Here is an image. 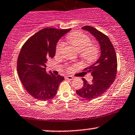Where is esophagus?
I'll return each instance as SVG.
<instances>
[{"instance_id": "obj_1", "label": "esophagus", "mask_w": 135, "mask_h": 135, "mask_svg": "<svg viewBox=\"0 0 135 135\" xmlns=\"http://www.w3.org/2000/svg\"><path fill=\"white\" fill-rule=\"evenodd\" d=\"M65 79H67V80H73V77L71 76H70V75H68V76H66L65 77Z\"/></svg>"}]
</instances>
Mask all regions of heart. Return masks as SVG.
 I'll use <instances>...</instances> for the list:
<instances>
[{"label": "heart", "instance_id": "obj_1", "mask_svg": "<svg viewBox=\"0 0 135 135\" xmlns=\"http://www.w3.org/2000/svg\"><path fill=\"white\" fill-rule=\"evenodd\" d=\"M67 40L78 52L85 62L91 63L94 62L98 57V49L93 44H91V39L87 35L80 32H73L68 35ZM65 47L63 42H59L56 47V54L60 55Z\"/></svg>", "mask_w": 135, "mask_h": 135}]
</instances>
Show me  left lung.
Masks as SVG:
<instances>
[{"mask_svg": "<svg viewBox=\"0 0 135 135\" xmlns=\"http://www.w3.org/2000/svg\"><path fill=\"white\" fill-rule=\"evenodd\" d=\"M96 38L100 47V56L90 67L84 69L91 73V83L82 78L83 86L76 91L78 96L87 100L98 98L103 95L115 81L117 70V59L113 44L107 35L96 28L86 25L82 27Z\"/></svg>", "mask_w": 135, "mask_h": 135, "instance_id": "obj_1", "label": "left lung"}]
</instances>
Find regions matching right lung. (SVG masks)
I'll list each match as a JSON object with an SVG mask.
<instances>
[{
	"instance_id": "1",
	"label": "right lung",
	"mask_w": 135,
	"mask_h": 135,
	"mask_svg": "<svg viewBox=\"0 0 135 135\" xmlns=\"http://www.w3.org/2000/svg\"><path fill=\"white\" fill-rule=\"evenodd\" d=\"M69 29L45 28L27 41L20 50L17 72L22 84L29 94L40 101H46L57 94L64 76L46 71V62L54 57L58 41Z\"/></svg>"
}]
</instances>
